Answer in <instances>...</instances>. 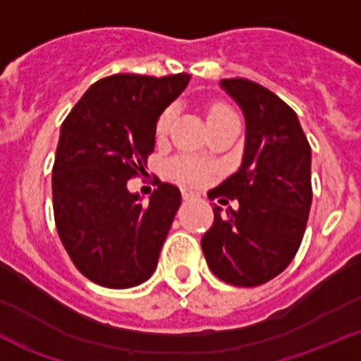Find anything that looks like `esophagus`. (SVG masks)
I'll list each match as a JSON object with an SVG mask.
<instances>
[{"label": "esophagus", "instance_id": "esophagus-1", "mask_svg": "<svg viewBox=\"0 0 361 361\" xmlns=\"http://www.w3.org/2000/svg\"><path fill=\"white\" fill-rule=\"evenodd\" d=\"M181 196H183V200H196V197H200V194L194 192V190H188V188H183Z\"/></svg>", "mask_w": 361, "mask_h": 361}]
</instances>
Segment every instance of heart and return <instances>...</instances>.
Wrapping results in <instances>:
<instances>
[{
    "instance_id": "heart-1",
    "label": "heart",
    "mask_w": 361,
    "mask_h": 361,
    "mask_svg": "<svg viewBox=\"0 0 361 361\" xmlns=\"http://www.w3.org/2000/svg\"><path fill=\"white\" fill-rule=\"evenodd\" d=\"M233 111H230L225 106H214L209 111V122L210 120H216L219 116L232 115ZM174 116H176V108L174 106H169L157 120V128H154V138L158 142L165 140L173 128ZM167 174L173 180L181 181V183H190V185H201L204 181H209L210 178V169L207 165H203L201 161L192 160V158H174L167 164Z\"/></svg>"
}]
</instances>
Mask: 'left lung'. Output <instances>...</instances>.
<instances>
[{
  "mask_svg": "<svg viewBox=\"0 0 361 361\" xmlns=\"http://www.w3.org/2000/svg\"><path fill=\"white\" fill-rule=\"evenodd\" d=\"M221 86L245 113L246 144L241 167L216 196L237 200L239 209L214 204L201 248L216 277L252 288L282 274L298 252L313 200L311 147L297 113L268 87L248 79Z\"/></svg>",
  "mask_w": 361,
  "mask_h": 361,
  "instance_id": "8db88e82",
  "label": "left lung"
}]
</instances>
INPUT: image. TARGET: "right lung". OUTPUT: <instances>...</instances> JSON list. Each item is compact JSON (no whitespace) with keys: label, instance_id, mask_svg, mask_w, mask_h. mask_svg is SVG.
I'll list each match as a JSON object with an SVG mask.
<instances>
[{"label":"right lung","instance_id":"obj_1","mask_svg":"<svg viewBox=\"0 0 361 361\" xmlns=\"http://www.w3.org/2000/svg\"><path fill=\"white\" fill-rule=\"evenodd\" d=\"M188 73L100 79L61 126L51 174L55 226L80 274L106 288L147 281L158 264L181 194L160 183L149 203L128 190L145 173L160 113Z\"/></svg>","mask_w":361,"mask_h":361}]
</instances>
